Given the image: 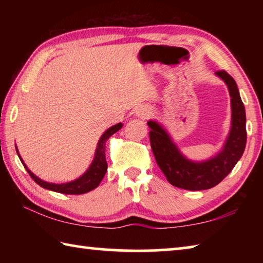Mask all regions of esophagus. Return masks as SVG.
<instances>
[{
    "label": "esophagus",
    "instance_id": "obj_1",
    "mask_svg": "<svg viewBox=\"0 0 263 263\" xmlns=\"http://www.w3.org/2000/svg\"><path fill=\"white\" fill-rule=\"evenodd\" d=\"M137 115H138V117H140L142 119L147 118L151 115V109L148 108V106H140V108L137 111Z\"/></svg>",
    "mask_w": 263,
    "mask_h": 263
}]
</instances>
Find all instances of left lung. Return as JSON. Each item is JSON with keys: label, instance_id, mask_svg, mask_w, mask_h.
Returning a JSON list of instances; mask_svg holds the SVG:
<instances>
[{"label": "left lung", "instance_id": "obj_1", "mask_svg": "<svg viewBox=\"0 0 263 263\" xmlns=\"http://www.w3.org/2000/svg\"><path fill=\"white\" fill-rule=\"evenodd\" d=\"M216 74L228 84L232 104V127L224 148L205 162L189 161L182 155L163 128L155 122H148L149 141L154 158L168 182L185 190H205L225 179L241 158L246 147V112L237 83L226 70Z\"/></svg>", "mask_w": 263, "mask_h": 263}]
</instances>
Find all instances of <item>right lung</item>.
I'll return each mask as SVG.
<instances>
[{"instance_id": "add662e5", "label": "right lung", "mask_w": 263, "mask_h": 263, "mask_svg": "<svg viewBox=\"0 0 263 263\" xmlns=\"http://www.w3.org/2000/svg\"><path fill=\"white\" fill-rule=\"evenodd\" d=\"M123 125L122 123L116 124V125L111 126L108 128L103 136L101 137V139L99 141V145H97V149H96V154L94 158V161H92L91 166L89 167L88 171L84 173V174L79 177L78 180L68 182V183H64V184H54V183H48V182H44L41 179H38L37 176H34L32 173H31L26 166L23 163V166L26 168L29 175L31 176L35 183L39 184L43 188L52 190V191H57V193H61V194H66V195H81V194H86L88 191H91L92 189H95L97 185L101 183L102 179H103L106 169H108V163H106L105 160V142L109 138L114 135V133L117 132L119 128H121ZM17 151V148H16ZM20 157V155H18Z\"/></svg>"}]
</instances>
